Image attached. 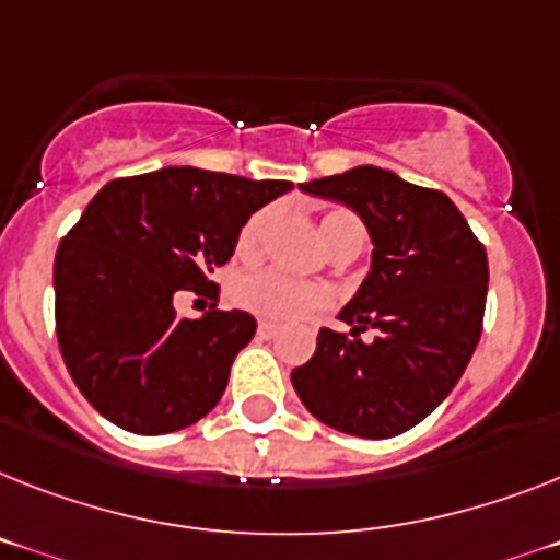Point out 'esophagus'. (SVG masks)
I'll return each instance as SVG.
<instances>
[{
    "label": "esophagus",
    "mask_w": 560,
    "mask_h": 560,
    "mask_svg": "<svg viewBox=\"0 0 560 560\" xmlns=\"http://www.w3.org/2000/svg\"><path fill=\"white\" fill-rule=\"evenodd\" d=\"M258 338H276L279 336V327H276V324H270V322H258Z\"/></svg>",
    "instance_id": "esophagus-1"
}]
</instances>
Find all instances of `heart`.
I'll return each mask as SVG.
<instances>
[{
  "label": "heart",
  "instance_id": "b5f03b06",
  "mask_svg": "<svg viewBox=\"0 0 560 560\" xmlns=\"http://www.w3.org/2000/svg\"><path fill=\"white\" fill-rule=\"evenodd\" d=\"M267 222H270V213L261 210V213H253L244 228L238 230L236 250L238 256H253L261 247V238H265ZM318 233H322V242L327 244V250L336 256V253H355L359 256L364 242H368V230L361 224V219L355 213L345 208L327 210V213L318 219ZM230 299L233 304L253 316L267 318V322H302V318L313 316L322 307H327L330 295L327 290L318 288V284H302V281L284 279L281 272L272 270H250L242 272L233 288H230Z\"/></svg>",
  "mask_w": 560,
  "mask_h": 560
}]
</instances>
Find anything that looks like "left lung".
Returning <instances> with one entry per match:
<instances>
[{
	"label": "left lung",
	"instance_id": "left-lung-1",
	"mask_svg": "<svg viewBox=\"0 0 560 560\" xmlns=\"http://www.w3.org/2000/svg\"><path fill=\"white\" fill-rule=\"evenodd\" d=\"M341 201L373 238L368 279L316 352L290 373L318 421L359 439H393L424 421L467 370L481 338L487 250L441 190L361 164L302 185ZM373 329L370 342L360 332Z\"/></svg>",
	"mask_w": 560,
	"mask_h": 560
}]
</instances>
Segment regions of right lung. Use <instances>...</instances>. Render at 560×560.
<instances>
[{"mask_svg":"<svg viewBox=\"0 0 560 560\" xmlns=\"http://www.w3.org/2000/svg\"><path fill=\"white\" fill-rule=\"evenodd\" d=\"M288 190L293 182L162 167L93 196L56 250V338L70 378L107 421L162 435L219 404L256 318L215 304L178 318L173 302H219L210 276L230 261L244 222Z\"/></svg>","mask_w":560,"mask_h":560,"instance_id":"1","label":"right lung"}]
</instances>
